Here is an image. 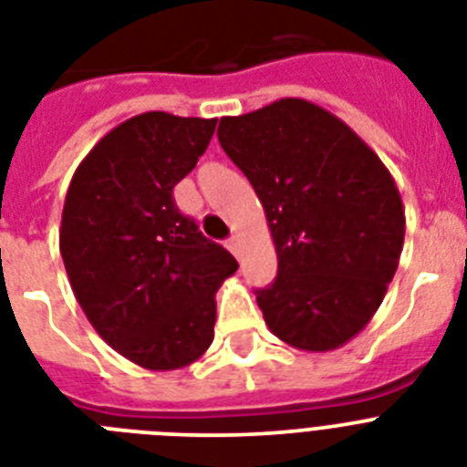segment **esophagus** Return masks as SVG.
Instances as JSON below:
<instances>
[{
	"instance_id": "34e87169",
	"label": "esophagus",
	"mask_w": 467,
	"mask_h": 467,
	"mask_svg": "<svg viewBox=\"0 0 467 467\" xmlns=\"http://www.w3.org/2000/svg\"><path fill=\"white\" fill-rule=\"evenodd\" d=\"M226 248H229L231 253H234V255H238V238L231 236L229 241H226Z\"/></svg>"
}]
</instances>
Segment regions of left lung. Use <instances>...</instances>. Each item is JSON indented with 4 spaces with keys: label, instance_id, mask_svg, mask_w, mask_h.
<instances>
[{
    "label": "left lung",
    "instance_id": "left-lung-1",
    "mask_svg": "<svg viewBox=\"0 0 467 467\" xmlns=\"http://www.w3.org/2000/svg\"><path fill=\"white\" fill-rule=\"evenodd\" d=\"M219 142L255 188L279 272L257 291L269 331L310 353L360 334L399 267L406 210L384 161L307 99L222 117Z\"/></svg>",
    "mask_w": 467,
    "mask_h": 467
}]
</instances>
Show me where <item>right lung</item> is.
<instances>
[{"label":"right lung","instance_id":"obj_1","mask_svg":"<svg viewBox=\"0 0 467 467\" xmlns=\"http://www.w3.org/2000/svg\"><path fill=\"white\" fill-rule=\"evenodd\" d=\"M217 119L145 111L80 161L61 212L73 296L111 348L145 369L195 363L214 338L217 288L238 269L173 202Z\"/></svg>","mask_w":467,"mask_h":467}]
</instances>
